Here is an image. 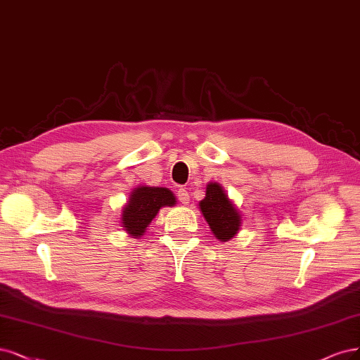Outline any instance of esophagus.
I'll return each instance as SVG.
<instances>
[{"mask_svg":"<svg viewBox=\"0 0 360 360\" xmlns=\"http://www.w3.org/2000/svg\"><path fill=\"white\" fill-rule=\"evenodd\" d=\"M177 196H179V201L183 204V205H188L189 201H191V196L188 193V191H186L184 188H180L177 191Z\"/></svg>","mask_w":360,"mask_h":360,"instance_id":"1","label":"esophagus"}]
</instances>
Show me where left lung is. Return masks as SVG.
<instances>
[{
  "label": "left lung",
  "instance_id": "left-lung-1",
  "mask_svg": "<svg viewBox=\"0 0 360 360\" xmlns=\"http://www.w3.org/2000/svg\"><path fill=\"white\" fill-rule=\"evenodd\" d=\"M198 205L219 241L226 243L240 232L243 223L241 212L217 181L207 184L205 198Z\"/></svg>",
  "mask_w": 360,
  "mask_h": 360
}]
</instances>
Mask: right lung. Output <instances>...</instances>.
Here are the masks:
<instances>
[{
	"mask_svg": "<svg viewBox=\"0 0 360 360\" xmlns=\"http://www.w3.org/2000/svg\"><path fill=\"white\" fill-rule=\"evenodd\" d=\"M177 204V198L168 188L158 186H137L131 193L129 200L122 208L120 226L129 237L141 238L152 220L162 207Z\"/></svg>",
	"mask_w": 360,
	"mask_h": 360,
	"instance_id": "add662e5",
	"label": "right lung"
}]
</instances>
